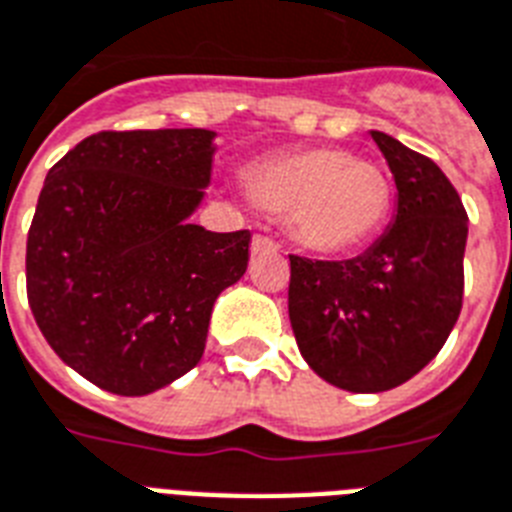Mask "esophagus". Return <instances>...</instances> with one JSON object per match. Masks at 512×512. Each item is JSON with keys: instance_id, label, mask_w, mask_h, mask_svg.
<instances>
[{"instance_id": "1", "label": "esophagus", "mask_w": 512, "mask_h": 512, "mask_svg": "<svg viewBox=\"0 0 512 512\" xmlns=\"http://www.w3.org/2000/svg\"><path fill=\"white\" fill-rule=\"evenodd\" d=\"M278 249L281 247H278L270 236H263V234L252 236V255H276Z\"/></svg>"}]
</instances>
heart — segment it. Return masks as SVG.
<instances>
[{
	"label": "heart",
	"mask_w": 512,
	"mask_h": 512,
	"mask_svg": "<svg viewBox=\"0 0 512 512\" xmlns=\"http://www.w3.org/2000/svg\"><path fill=\"white\" fill-rule=\"evenodd\" d=\"M244 186L260 210L284 218L294 242L315 255L363 247L392 210L389 176L342 147L270 155L249 165Z\"/></svg>",
	"instance_id": "heart-1"
}]
</instances>
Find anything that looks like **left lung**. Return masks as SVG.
<instances>
[{"mask_svg":"<svg viewBox=\"0 0 512 512\" xmlns=\"http://www.w3.org/2000/svg\"><path fill=\"white\" fill-rule=\"evenodd\" d=\"M397 184V215L352 260L289 255V321L323 381L386 392L423 371L463 307L468 215L439 165L371 131Z\"/></svg>","mask_w":512,"mask_h":512,"instance_id":"8db88e82","label":"left lung"}]
</instances>
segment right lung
Returning a JSON list of instances; mask_svg holds the SVG:
<instances>
[{
    "mask_svg": "<svg viewBox=\"0 0 512 512\" xmlns=\"http://www.w3.org/2000/svg\"><path fill=\"white\" fill-rule=\"evenodd\" d=\"M215 131H99L47 173L28 231L26 289L62 363L144 397L202 360L218 294L244 276L249 231L191 223Z\"/></svg>",
    "mask_w": 512,
    "mask_h": 512,
    "instance_id": "add662e5",
    "label": "right lung"
}]
</instances>
